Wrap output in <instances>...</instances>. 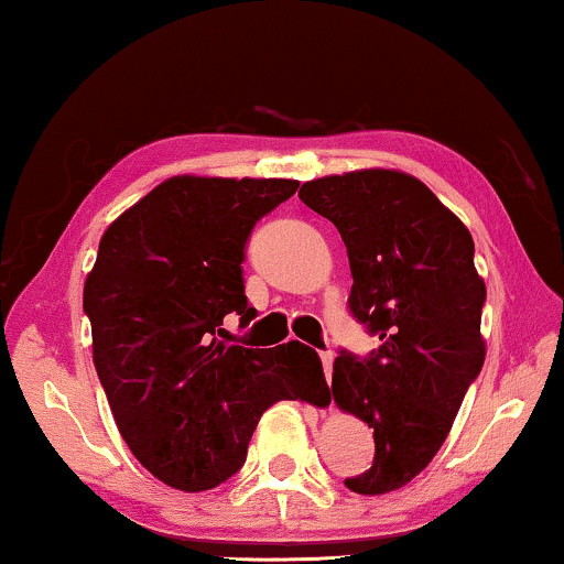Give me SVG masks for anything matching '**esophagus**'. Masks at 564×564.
Here are the masks:
<instances>
[{
	"label": "esophagus",
	"instance_id": "esophagus-1",
	"mask_svg": "<svg viewBox=\"0 0 564 564\" xmlns=\"http://www.w3.org/2000/svg\"><path fill=\"white\" fill-rule=\"evenodd\" d=\"M321 365H323V372L330 380V372H334V351H321Z\"/></svg>",
	"mask_w": 564,
	"mask_h": 564
}]
</instances>
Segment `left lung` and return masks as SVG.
Masks as SVG:
<instances>
[{"mask_svg":"<svg viewBox=\"0 0 564 564\" xmlns=\"http://www.w3.org/2000/svg\"><path fill=\"white\" fill-rule=\"evenodd\" d=\"M300 199L341 234L351 315L380 336L365 359L338 354L330 392L375 429L372 467L344 485L382 496L434 459L482 369L485 282L475 243L426 184L392 169L305 182Z\"/></svg>","mask_w":564,"mask_h":564,"instance_id":"1","label":"left lung"}]
</instances>
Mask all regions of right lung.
<instances>
[{
	"label": "right lung",
	"mask_w": 564,
	"mask_h": 564,
	"mask_svg": "<svg viewBox=\"0 0 564 564\" xmlns=\"http://www.w3.org/2000/svg\"><path fill=\"white\" fill-rule=\"evenodd\" d=\"M295 180L172 176L120 215L84 282L97 377L135 459L169 488H218L246 462L261 413L328 390L300 341L246 349L223 318H257L243 257L257 220Z\"/></svg>",
	"instance_id": "right-lung-1"
}]
</instances>
